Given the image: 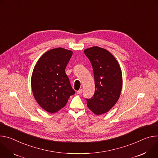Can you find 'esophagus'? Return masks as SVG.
I'll return each instance as SVG.
<instances>
[{"label":"esophagus","instance_id":"34e87169","mask_svg":"<svg viewBox=\"0 0 158 158\" xmlns=\"http://www.w3.org/2000/svg\"><path fill=\"white\" fill-rule=\"evenodd\" d=\"M82 89H80V90H79L78 91H77V94H78V95H80V94H82Z\"/></svg>","mask_w":158,"mask_h":158}]
</instances>
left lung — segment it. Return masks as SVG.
Instances as JSON below:
<instances>
[{
	"instance_id": "left-lung-1",
	"label": "left lung",
	"mask_w": 158,
	"mask_h": 158,
	"mask_svg": "<svg viewBox=\"0 0 158 158\" xmlns=\"http://www.w3.org/2000/svg\"><path fill=\"white\" fill-rule=\"evenodd\" d=\"M92 65L95 90L86 99L87 106L99 115L110 110L118 101L122 87V75L115 58L106 49L94 46L84 50Z\"/></svg>"
}]
</instances>
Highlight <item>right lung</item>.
Wrapping results in <instances>:
<instances>
[{"label":"right lung","instance_id":"obj_1","mask_svg":"<svg viewBox=\"0 0 158 158\" xmlns=\"http://www.w3.org/2000/svg\"><path fill=\"white\" fill-rule=\"evenodd\" d=\"M73 52L62 48L50 49L35 65L31 77V88L35 100L49 113L64 107L69 97L75 94L65 73Z\"/></svg>","mask_w":158,"mask_h":158}]
</instances>
